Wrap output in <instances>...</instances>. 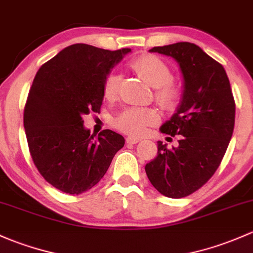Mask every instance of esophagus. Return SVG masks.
I'll return each instance as SVG.
<instances>
[{"mask_svg":"<svg viewBox=\"0 0 253 253\" xmlns=\"http://www.w3.org/2000/svg\"><path fill=\"white\" fill-rule=\"evenodd\" d=\"M140 140H141V139H140V137H136V136H127L126 137L127 144H137Z\"/></svg>","mask_w":253,"mask_h":253,"instance_id":"esophagus-1","label":"esophagus"}]
</instances>
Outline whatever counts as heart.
Masks as SVG:
<instances>
[{
	"mask_svg": "<svg viewBox=\"0 0 253 253\" xmlns=\"http://www.w3.org/2000/svg\"><path fill=\"white\" fill-rule=\"evenodd\" d=\"M131 67L151 86L156 87V100L158 103L167 108L175 105L179 91L175 85L170 83L171 72L162 59L153 54H144L134 59ZM121 79V74L117 72L109 73L103 84V93L106 97L114 98L118 95ZM158 119L160 116L155 109L130 107L124 109L114 119V126L126 134L139 136L145 134L148 126L157 123Z\"/></svg>",
	"mask_w": 253,
	"mask_h": 253,
	"instance_id": "heart-1",
	"label": "heart"
}]
</instances>
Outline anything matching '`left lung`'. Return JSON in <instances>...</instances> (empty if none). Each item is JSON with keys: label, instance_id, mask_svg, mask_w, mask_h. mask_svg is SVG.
<instances>
[{"label": "left lung", "instance_id": "8db88e82", "mask_svg": "<svg viewBox=\"0 0 253 253\" xmlns=\"http://www.w3.org/2000/svg\"><path fill=\"white\" fill-rule=\"evenodd\" d=\"M150 52L178 62L184 92L163 134L181 135L171 150L158 141L155 160L145 167L151 184L170 199H181L212 178L222 162L235 124V101L223 66L190 42L158 46Z\"/></svg>", "mask_w": 253, "mask_h": 253}]
</instances>
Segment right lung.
I'll return each instance as SVG.
<instances>
[{"label": "right lung", "mask_w": 253, "mask_h": 253, "mask_svg": "<svg viewBox=\"0 0 253 253\" xmlns=\"http://www.w3.org/2000/svg\"><path fill=\"white\" fill-rule=\"evenodd\" d=\"M130 51L75 43L34 78L24 108L28 145L43 179L62 192L79 195L95 186L124 146V137L109 129L93 139L83 117L100 112L105 79Z\"/></svg>", "instance_id": "1"}]
</instances>
